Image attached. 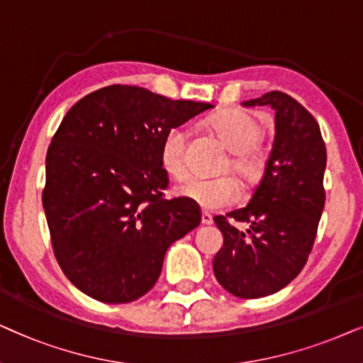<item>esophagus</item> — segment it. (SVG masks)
Segmentation results:
<instances>
[{
    "label": "esophagus",
    "instance_id": "esophagus-1",
    "mask_svg": "<svg viewBox=\"0 0 363 363\" xmlns=\"http://www.w3.org/2000/svg\"><path fill=\"white\" fill-rule=\"evenodd\" d=\"M201 222H202V224H204V225H211V224H212V216L209 214V212H202Z\"/></svg>",
    "mask_w": 363,
    "mask_h": 363
}]
</instances>
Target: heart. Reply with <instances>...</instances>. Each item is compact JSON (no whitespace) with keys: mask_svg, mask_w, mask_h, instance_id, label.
I'll use <instances>...</instances> for the list:
<instances>
[{"mask_svg":"<svg viewBox=\"0 0 363 363\" xmlns=\"http://www.w3.org/2000/svg\"><path fill=\"white\" fill-rule=\"evenodd\" d=\"M216 133L234 152L230 167L239 176L250 177L257 171L259 161L254 146L262 138V124L242 109H229L212 119ZM187 131L184 125H174L164 134L159 147V161L171 177H182L187 172L186 161ZM179 197L194 202L206 211H217L232 206L239 199V186L232 177H189L176 187Z\"/></svg>","mask_w":363,"mask_h":363,"instance_id":"obj_1","label":"heart"}]
</instances>
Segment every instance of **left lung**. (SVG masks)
<instances>
[{
	"label": "left lung",
	"mask_w": 363,
	"mask_h": 363,
	"mask_svg": "<svg viewBox=\"0 0 363 363\" xmlns=\"http://www.w3.org/2000/svg\"><path fill=\"white\" fill-rule=\"evenodd\" d=\"M242 106L275 111L274 144L249 204L214 217L224 245L212 269L232 296L259 298L289 286L307 262L325 204L327 151L317 121L289 94L270 91Z\"/></svg>",
	"instance_id": "left-lung-1"
}]
</instances>
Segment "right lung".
<instances>
[{"label":"right lung","mask_w":363,"mask_h":363,"mask_svg":"<svg viewBox=\"0 0 363 363\" xmlns=\"http://www.w3.org/2000/svg\"><path fill=\"white\" fill-rule=\"evenodd\" d=\"M211 108L114 84L62 118L48 147L43 207L57 262L86 296L138 301L157 282L171 244L201 224L191 201L162 197L159 147L169 129Z\"/></svg>","instance_id":"add662e5"}]
</instances>
